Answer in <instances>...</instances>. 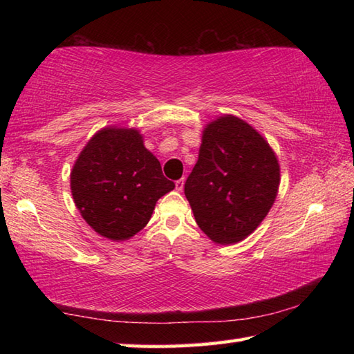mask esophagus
<instances>
[{"mask_svg":"<svg viewBox=\"0 0 354 354\" xmlns=\"http://www.w3.org/2000/svg\"><path fill=\"white\" fill-rule=\"evenodd\" d=\"M175 187L178 192H183L184 189V179H178V181H175Z\"/></svg>","mask_w":354,"mask_h":354,"instance_id":"obj_1","label":"esophagus"}]
</instances>
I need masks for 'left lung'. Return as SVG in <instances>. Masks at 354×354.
<instances>
[{
  "instance_id": "8db88e82",
  "label": "left lung",
  "mask_w": 354,
  "mask_h": 354,
  "mask_svg": "<svg viewBox=\"0 0 354 354\" xmlns=\"http://www.w3.org/2000/svg\"><path fill=\"white\" fill-rule=\"evenodd\" d=\"M280 165L261 135L234 115L209 123L184 193L199 228L219 245L240 242L272 207Z\"/></svg>"
}]
</instances>
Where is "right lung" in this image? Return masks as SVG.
<instances>
[{
  "instance_id": "obj_1",
  "label": "right lung",
  "mask_w": 354,
  "mask_h": 354,
  "mask_svg": "<svg viewBox=\"0 0 354 354\" xmlns=\"http://www.w3.org/2000/svg\"><path fill=\"white\" fill-rule=\"evenodd\" d=\"M173 189L135 129L97 132L71 171L74 204L89 227L111 240H126L145 228L156 201Z\"/></svg>"
}]
</instances>
